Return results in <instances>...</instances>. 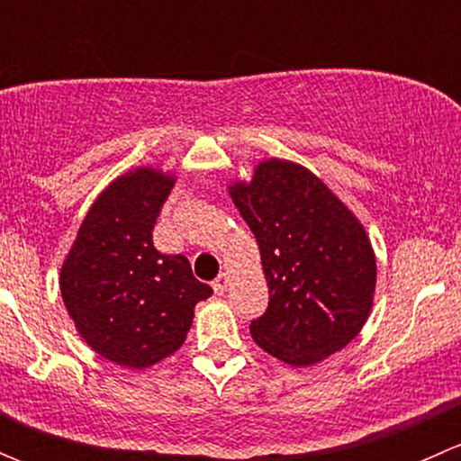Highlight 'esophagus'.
Returning <instances> with one entry per match:
<instances>
[{
	"mask_svg": "<svg viewBox=\"0 0 461 461\" xmlns=\"http://www.w3.org/2000/svg\"><path fill=\"white\" fill-rule=\"evenodd\" d=\"M212 287L216 294H225L227 287H230V276H227V274H221V276L212 283Z\"/></svg>",
	"mask_w": 461,
	"mask_h": 461,
	"instance_id": "esophagus-1",
	"label": "esophagus"
}]
</instances>
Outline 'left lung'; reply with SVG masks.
<instances>
[{
  "mask_svg": "<svg viewBox=\"0 0 461 461\" xmlns=\"http://www.w3.org/2000/svg\"><path fill=\"white\" fill-rule=\"evenodd\" d=\"M230 196L257 236L269 287L267 310L249 325L254 341L296 368L346 348L375 296L364 225L312 171L278 158L230 185Z\"/></svg>",
  "mask_w": 461,
  "mask_h": 461,
  "instance_id": "obj_1",
  "label": "left lung"
}]
</instances>
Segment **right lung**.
<instances>
[{"label": "right lung", "mask_w": 461, "mask_h": 461, "mask_svg": "<svg viewBox=\"0 0 461 461\" xmlns=\"http://www.w3.org/2000/svg\"><path fill=\"white\" fill-rule=\"evenodd\" d=\"M176 178L138 167L91 204L59 272L68 317L104 359L142 370L187 339L194 308L212 296L183 254L153 248V225Z\"/></svg>", "instance_id": "obj_1"}]
</instances>
